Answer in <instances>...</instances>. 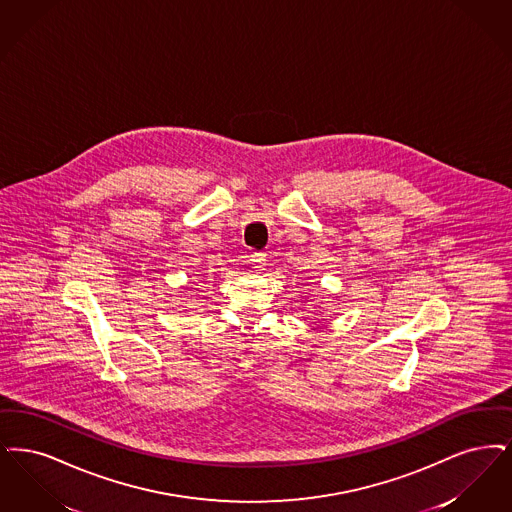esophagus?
<instances>
[{"instance_id": "esophagus-1", "label": "esophagus", "mask_w": 512, "mask_h": 512, "mask_svg": "<svg viewBox=\"0 0 512 512\" xmlns=\"http://www.w3.org/2000/svg\"><path fill=\"white\" fill-rule=\"evenodd\" d=\"M250 262H252L254 269H262V267L266 266V254L264 252H252L250 254Z\"/></svg>"}]
</instances>
